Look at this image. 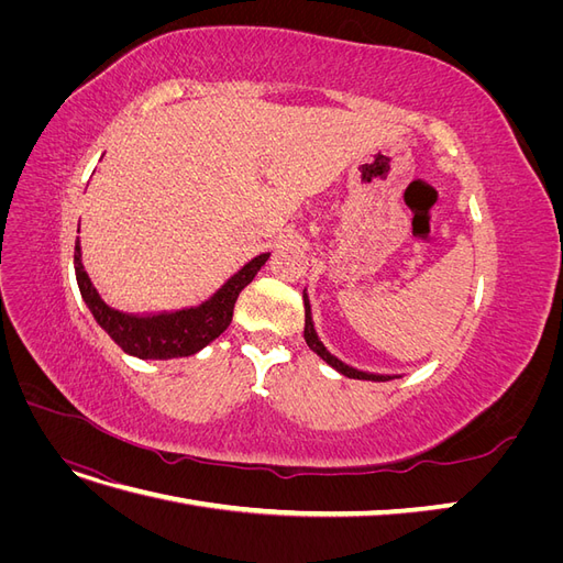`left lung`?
I'll use <instances>...</instances> for the list:
<instances>
[{"label":"left lung","instance_id":"obj_1","mask_svg":"<svg viewBox=\"0 0 563 563\" xmlns=\"http://www.w3.org/2000/svg\"><path fill=\"white\" fill-rule=\"evenodd\" d=\"M302 302H305V340H308V345L312 352H317L323 362H327L329 366H333L338 373H343V376L347 378H356V380H376V383H385V380H391L395 376H378V373H366V371H360V368H352L347 366L345 362H340L338 356H333L327 347H323V343L319 340L317 331H314V321H312V310H310V300H308V294H302Z\"/></svg>","mask_w":563,"mask_h":563}]
</instances>
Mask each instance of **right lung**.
<instances>
[{
  "label": "right lung",
  "mask_w": 563,
  "mask_h": 563,
  "mask_svg": "<svg viewBox=\"0 0 563 563\" xmlns=\"http://www.w3.org/2000/svg\"><path fill=\"white\" fill-rule=\"evenodd\" d=\"M269 253L255 255L236 275H232L218 291L197 308H185L178 312L162 314H129L119 312L98 296L87 269L81 265V246L75 242V275L84 302L89 305L98 327L103 329L126 354L139 360H174V356H190L207 347L211 340L223 333L230 321L234 302L244 291V286L258 275L267 263Z\"/></svg>",
  "instance_id": "add662e5"
}]
</instances>
